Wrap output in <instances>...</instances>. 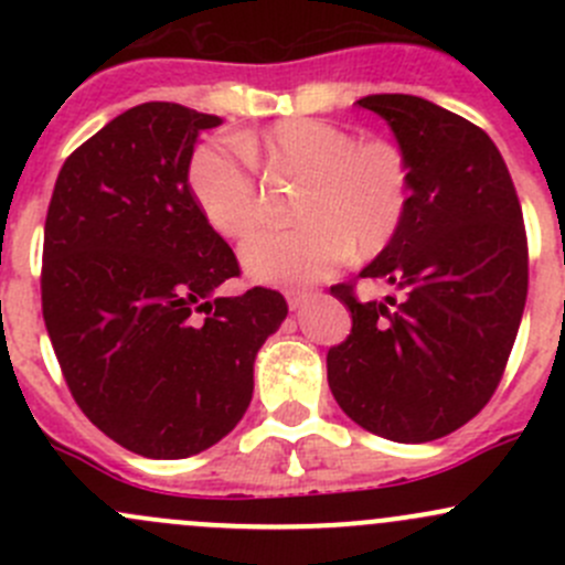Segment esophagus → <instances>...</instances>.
<instances>
[{
	"mask_svg": "<svg viewBox=\"0 0 565 565\" xmlns=\"http://www.w3.org/2000/svg\"><path fill=\"white\" fill-rule=\"evenodd\" d=\"M309 300V289H287V303L289 309H300Z\"/></svg>",
	"mask_w": 565,
	"mask_h": 565,
	"instance_id": "34e87169",
	"label": "esophagus"
}]
</instances>
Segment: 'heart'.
I'll return each instance as SVG.
<instances>
[{"label":"heart","mask_w":565,"mask_h":565,"mask_svg":"<svg viewBox=\"0 0 565 565\" xmlns=\"http://www.w3.org/2000/svg\"><path fill=\"white\" fill-rule=\"evenodd\" d=\"M250 158L273 172L303 177L292 230L259 232L243 243V267L265 284H306L355 250L380 254L409 210V163L391 139H358L344 125L289 117L259 136L207 141L188 163V191L221 237L241 241L262 221Z\"/></svg>","instance_id":"obj_1"}]
</instances>
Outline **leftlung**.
I'll list each match as a JSON object with an SVG mask.
<instances>
[{
    "label": "left lung",
    "mask_w": 565,
    "mask_h": 565,
    "mask_svg": "<svg viewBox=\"0 0 565 565\" xmlns=\"http://www.w3.org/2000/svg\"><path fill=\"white\" fill-rule=\"evenodd\" d=\"M409 163V210L361 270L398 298L330 292L352 330L328 350L339 407L372 435L429 443L476 418L509 363L527 298V237L509 167L459 114L415 95H366Z\"/></svg>",
    "instance_id": "8db88e82"
}]
</instances>
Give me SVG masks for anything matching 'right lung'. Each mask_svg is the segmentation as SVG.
<instances>
[{
	"mask_svg": "<svg viewBox=\"0 0 565 565\" xmlns=\"http://www.w3.org/2000/svg\"><path fill=\"white\" fill-rule=\"evenodd\" d=\"M213 114L141 104L65 161L43 235V319L82 413L128 451L185 459L243 418L254 358L287 317L276 289L237 298L235 250L202 218L188 163Z\"/></svg>",
	"mask_w": 565,
	"mask_h": 565,
	"instance_id": "obj_1",
	"label": "right lung"
}]
</instances>
